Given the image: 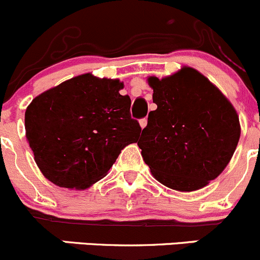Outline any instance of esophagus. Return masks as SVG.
<instances>
[{"label": "esophagus", "instance_id": "esophagus-1", "mask_svg": "<svg viewBox=\"0 0 260 260\" xmlns=\"http://www.w3.org/2000/svg\"><path fill=\"white\" fill-rule=\"evenodd\" d=\"M140 125H141V128H146V125H147V119L146 118H143V119H141L140 120Z\"/></svg>", "mask_w": 260, "mask_h": 260}]
</instances>
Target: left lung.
I'll return each mask as SVG.
<instances>
[{
	"mask_svg": "<svg viewBox=\"0 0 260 260\" xmlns=\"http://www.w3.org/2000/svg\"><path fill=\"white\" fill-rule=\"evenodd\" d=\"M147 81L157 109L149 112L138 141L143 161L152 176L172 190L205 187L234 154L239 115L219 88L193 68Z\"/></svg>",
	"mask_w": 260,
	"mask_h": 260,
	"instance_id": "8db88e82",
	"label": "left lung"
}]
</instances>
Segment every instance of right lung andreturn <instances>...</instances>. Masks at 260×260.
Returning <instances> with one entry per match:
<instances>
[{
	"label": "right lung",
	"instance_id": "obj_1",
	"mask_svg": "<svg viewBox=\"0 0 260 260\" xmlns=\"http://www.w3.org/2000/svg\"><path fill=\"white\" fill-rule=\"evenodd\" d=\"M119 79L78 75L32 99L26 140L41 174L60 187L85 190L103 179L120 151L137 142L140 123Z\"/></svg>",
	"mask_w": 260,
	"mask_h": 260
}]
</instances>
